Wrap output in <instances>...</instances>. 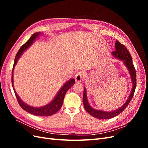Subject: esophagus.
Segmentation results:
<instances>
[{"mask_svg":"<svg viewBox=\"0 0 148 148\" xmlns=\"http://www.w3.org/2000/svg\"><path fill=\"white\" fill-rule=\"evenodd\" d=\"M75 77L76 81L78 82H82V81H83L84 79L83 74L82 72H79V73L76 74Z\"/></svg>","mask_w":148,"mask_h":148,"instance_id":"esophagus-1","label":"esophagus"}]
</instances>
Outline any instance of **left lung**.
<instances>
[{
	"instance_id": "left-lung-1",
	"label": "left lung",
	"mask_w": 148,
	"mask_h": 148,
	"mask_svg": "<svg viewBox=\"0 0 148 148\" xmlns=\"http://www.w3.org/2000/svg\"><path fill=\"white\" fill-rule=\"evenodd\" d=\"M115 46V51L112 52V55L113 57L115 58V59L123 61V64L126 66V68L127 69V70L129 72V74L130 75L132 83V88L127 101H125V102L122 106L119 107L117 109L112 111H104L102 110L95 109L90 106L88 101L86 88L84 87L83 100L84 109L86 110L88 113H89V114L91 115L92 117L96 119H99L102 120L109 119L120 114L128 106L130 102L131 101L132 99L134 92H135V91L136 84V75L135 67H134V65L133 64L132 58L130 53L128 52L127 47L124 45H123V44L120 43V42L118 41H116Z\"/></svg>"
}]
</instances>
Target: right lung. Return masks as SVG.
<instances>
[{"label":"right lung","instance_id":"obj_1","mask_svg":"<svg viewBox=\"0 0 148 148\" xmlns=\"http://www.w3.org/2000/svg\"><path fill=\"white\" fill-rule=\"evenodd\" d=\"M41 34H42V33L40 32L34 33L32 36H31L28 41L21 47V48L19 49L18 52H17L15 58V61H14V64H13V70H12V87L13 88V90H14L16 99L22 109H24L25 111L27 112L34 115L50 116L56 113L57 112L58 110H59V109L61 108L62 104H63L64 99L66 91H68L75 83L74 78H70L69 80H68V81L66 82L63 86H62L61 88L59 89V91H58L56 96L53 97V99L50 102L48 103L47 104L41 107H33L26 104L25 102L22 101V99H21V98L19 97V96L17 95V93L14 88V84H13V70H14L15 66L17 64L18 60V59H20L21 55L23 54V52L26 50H27V49L31 45H32V44L36 41V38H39Z\"/></svg>","mask_w":148,"mask_h":148}]
</instances>
